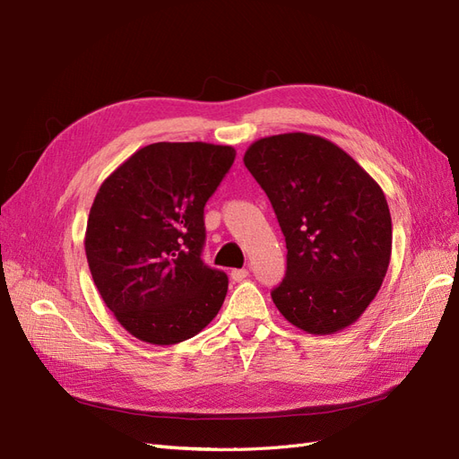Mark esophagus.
<instances>
[{"label": "esophagus", "mask_w": 459, "mask_h": 459, "mask_svg": "<svg viewBox=\"0 0 459 459\" xmlns=\"http://www.w3.org/2000/svg\"><path fill=\"white\" fill-rule=\"evenodd\" d=\"M247 277H248V270H245V268H241V270H231V280H233L235 283H239V281L247 280Z\"/></svg>", "instance_id": "esophagus-1"}]
</instances>
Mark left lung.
Masks as SVG:
<instances>
[{"label": "left lung", "mask_w": 459, "mask_h": 459, "mask_svg": "<svg viewBox=\"0 0 459 459\" xmlns=\"http://www.w3.org/2000/svg\"><path fill=\"white\" fill-rule=\"evenodd\" d=\"M243 162L266 191L287 245L272 300L295 327L333 335L379 293L393 251L391 211L379 184L322 135L260 137Z\"/></svg>", "instance_id": "1"}]
</instances>
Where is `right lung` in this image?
<instances>
[{"label": "right lung", "instance_id": "add662e5", "mask_svg": "<svg viewBox=\"0 0 459 459\" xmlns=\"http://www.w3.org/2000/svg\"><path fill=\"white\" fill-rule=\"evenodd\" d=\"M235 149L204 142L151 143L101 184L86 228V256L107 308L130 335L170 346L216 317L228 275L204 266V204Z\"/></svg>", "mask_w": 459, "mask_h": 459}]
</instances>
